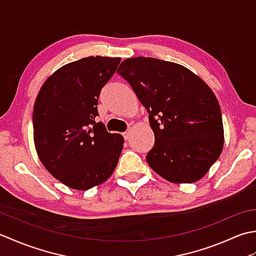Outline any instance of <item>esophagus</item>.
Listing matches in <instances>:
<instances>
[{"label":"esophagus","mask_w":256,"mask_h":256,"mask_svg":"<svg viewBox=\"0 0 256 256\" xmlns=\"http://www.w3.org/2000/svg\"><path fill=\"white\" fill-rule=\"evenodd\" d=\"M130 136H131V131H126L123 133V138L125 140H128L130 138Z\"/></svg>","instance_id":"1"}]
</instances>
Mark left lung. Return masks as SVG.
I'll use <instances>...</instances> for the list:
<instances>
[{
    "label": "left lung",
    "mask_w": 256,
    "mask_h": 256,
    "mask_svg": "<svg viewBox=\"0 0 256 256\" xmlns=\"http://www.w3.org/2000/svg\"><path fill=\"white\" fill-rule=\"evenodd\" d=\"M118 72L150 114V167L174 184L200 180L224 144L221 108L209 86L182 64L150 57L125 59Z\"/></svg>",
    "instance_id": "8db88e82"
}]
</instances>
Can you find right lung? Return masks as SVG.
Wrapping results in <instances>:
<instances>
[{"instance_id":"1","label":"right lung","mask_w":256,"mask_h":256,"mask_svg":"<svg viewBox=\"0 0 256 256\" xmlns=\"http://www.w3.org/2000/svg\"><path fill=\"white\" fill-rule=\"evenodd\" d=\"M121 58L90 56L57 69L42 84L32 111L34 144L50 174L76 190L110 177L124 138L96 122L100 91Z\"/></svg>"}]
</instances>
